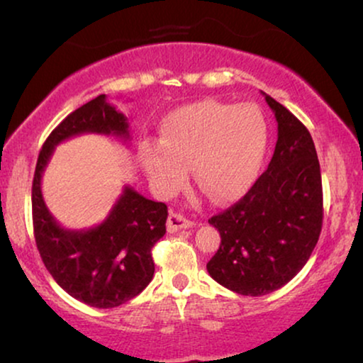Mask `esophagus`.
<instances>
[{
    "instance_id": "esophagus-1",
    "label": "esophagus",
    "mask_w": 363,
    "mask_h": 363,
    "mask_svg": "<svg viewBox=\"0 0 363 363\" xmlns=\"http://www.w3.org/2000/svg\"><path fill=\"white\" fill-rule=\"evenodd\" d=\"M193 225H195V223L188 220V218H185L183 215H178V213H170V216H168L167 220V230L170 233L188 230V228H191Z\"/></svg>"
}]
</instances>
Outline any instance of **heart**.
I'll list each match as a JSON object with an SVG mask.
<instances>
[{
  "label": "heart",
  "mask_w": 363,
  "mask_h": 363,
  "mask_svg": "<svg viewBox=\"0 0 363 363\" xmlns=\"http://www.w3.org/2000/svg\"><path fill=\"white\" fill-rule=\"evenodd\" d=\"M267 147V125L252 104L193 102L163 117L160 145L143 142L140 162L163 195L183 186L188 167L196 183L218 203L242 195L259 172Z\"/></svg>",
  "instance_id": "b5f03b06"
}]
</instances>
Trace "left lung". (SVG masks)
<instances>
[{"instance_id": "left-lung-1", "label": "left lung", "mask_w": 363, "mask_h": 363, "mask_svg": "<svg viewBox=\"0 0 363 363\" xmlns=\"http://www.w3.org/2000/svg\"><path fill=\"white\" fill-rule=\"evenodd\" d=\"M264 99L277 122L274 155L240 201L208 220L221 245L206 269L241 296L287 284L314 251L324 218L314 140L294 113L267 94Z\"/></svg>"}]
</instances>
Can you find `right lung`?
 <instances>
[{"mask_svg": "<svg viewBox=\"0 0 363 363\" xmlns=\"http://www.w3.org/2000/svg\"><path fill=\"white\" fill-rule=\"evenodd\" d=\"M81 133L130 138L127 117L107 102L106 94L69 113L54 128L34 172V240L49 274L69 296L99 309H112L140 294L152 281V247L167 233L168 210L165 203L125 186L101 225L81 231L59 226L43 200L41 178L54 147Z\"/></svg>", "mask_w": 363, "mask_h": 363, "instance_id": "obj_1", "label": "right lung"}]
</instances>
